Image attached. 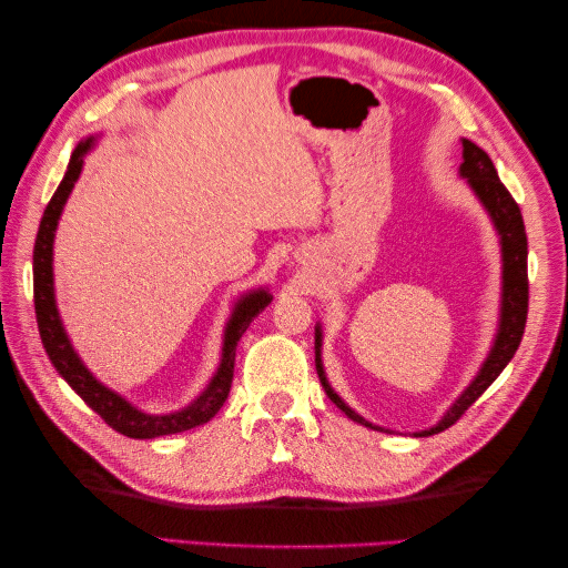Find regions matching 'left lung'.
<instances>
[{"mask_svg":"<svg viewBox=\"0 0 568 568\" xmlns=\"http://www.w3.org/2000/svg\"><path fill=\"white\" fill-rule=\"evenodd\" d=\"M462 165H458V175L466 180V185L474 192L476 200L480 202V207L486 210L490 216L493 229L498 234V244H500V315H498V329L496 336H493L490 352L484 358V364L476 371L474 381H470L462 395L446 409L444 417L427 429L413 432L415 437H429V434H437L446 429L449 425L462 417L466 409L474 405L488 385L496 381L503 368L510 364V358L515 356L517 346L523 342L525 334V322H527V234H525V222L520 207L513 200V195L500 183L496 165L488 159V153L484 149H478L474 141L462 139ZM322 324L317 322L315 327V364L320 373V383L324 385V393L329 395V400L342 409V413L364 425L368 429H381L388 432L378 425H373L366 417H361L354 407H348L344 403V397L332 388V383L327 378V371H324L322 364Z\"/></svg>","mask_w":568,"mask_h":568,"instance_id":"obj_1","label":"left lung"}]
</instances>
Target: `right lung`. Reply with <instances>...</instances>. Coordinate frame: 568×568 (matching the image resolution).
<instances>
[{
    "instance_id": "obj_1",
    "label": "right lung",
    "mask_w": 568,
    "mask_h": 568,
    "mask_svg": "<svg viewBox=\"0 0 568 568\" xmlns=\"http://www.w3.org/2000/svg\"><path fill=\"white\" fill-rule=\"evenodd\" d=\"M100 134L82 139L78 149L72 151L68 171L60 180L58 190L53 192L51 202L41 216L39 234H36L33 246V305H36V322H39L41 342L48 358L55 366V371L68 381V385L75 390L84 403H88L94 413H98L112 429L122 432L124 437L131 439H155L165 437V434H178L192 427H200L210 422L220 413L229 388H232L234 378V358H236V344L248 324L256 320L261 312L271 305V291L268 287H253V291L239 295L232 307V315L226 320L224 336H222V358L216 366L214 376L204 385V390L192 400L190 405L173 409V413L151 415L146 409L129 403L122 393L112 390L104 385L94 373L84 366V361L72 346L70 336L65 332V324L60 320L58 303H55V277H53V241L55 229L63 214L65 202L70 197L72 187H75L78 178L82 173L84 155L98 146Z\"/></svg>"
}]
</instances>
